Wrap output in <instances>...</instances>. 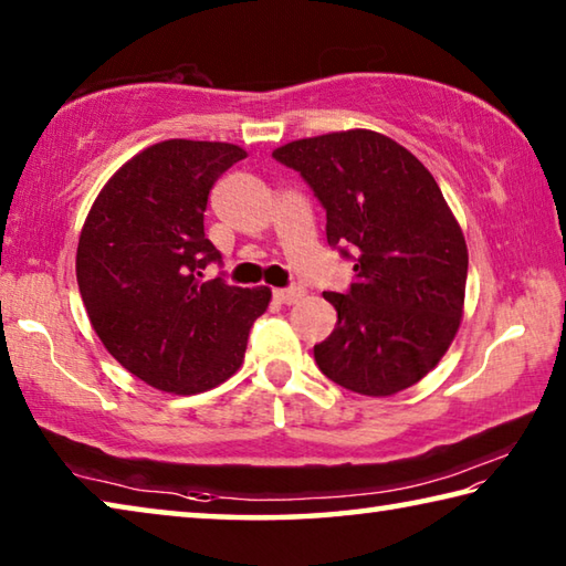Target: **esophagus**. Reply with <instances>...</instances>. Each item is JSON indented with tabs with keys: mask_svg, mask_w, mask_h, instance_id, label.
Instances as JSON below:
<instances>
[{
	"mask_svg": "<svg viewBox=\"0 0 566 566\" xmlns=\"http://www.w3.org/2000/svg\"><path fill=\"white\" fill-rule=\"evenodd\" d=\"M274 296L284 304H294V302L302 300L304 290H302V286H290V290H274Z\"/></svg>",
	"mask_w": 566,
	"mask_h": 566,
	"instance_id": "1",
	"label": "esophagus"
}]
</instances>
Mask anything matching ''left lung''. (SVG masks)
<instances>
[{"label":"left lung","instance_id":"1","mask_svg":"<svg viewBox=\"0 0 566 566\" xmlns=\"http://www.w3.org/2000/svg\"><path fill=\"white\" fill-rule=\"evenodd\" d=\"M327 209V242L354 254L347 294L324 292L337 327L314 344L339 387L391 397L432 371L462 324L467 242L429 169L371 129L276 147Z\"/></svg>","mask_w":566,"mask_h":566}]
</instances>
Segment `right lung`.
<instances>
[{
  "label": "right lung",
  "mask_w": 566,
  "mask_h": 566,
  "mask_svg": "<svg viewBox=\"0 0 566 566\" xmlns=\"http://www.w3.org/2000/svg\"><path fill=\"white\" fill-rule=\"evenodd\" d=\"M247 151L227 142L167 139L134 155L94 199L76 244V284L104 347L134 377L199 395L242 367L270 286L202 280L209 189Z\"/></svg>",
  "instance_id": "1"
}]
</instances>
